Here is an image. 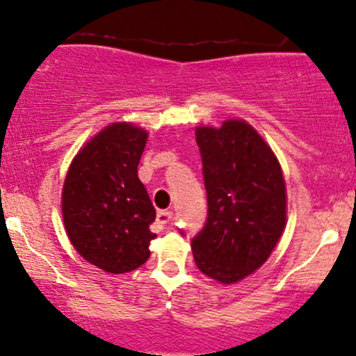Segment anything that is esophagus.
Listing matches in <instances>:
<instances>
[{
	"label": "esophagus",
	"mask_w": 356,
	"mask_h": 356,
	"mask_svg": "<svg viewBox=\"0 0 356 356\" xmlns=\"http://www.w3.org/2000/svg\"><path fill=\"white\" fill-rule=\"evenodd\" d=\"M172 222V211H167V209H163V211H159V215H156V223H159L160 227H168Z\"/></svg>",
	"instance_id": "esophagus-1"
}]
</instances>
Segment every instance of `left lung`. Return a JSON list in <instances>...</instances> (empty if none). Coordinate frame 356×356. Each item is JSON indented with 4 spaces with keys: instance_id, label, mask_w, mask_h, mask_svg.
Returning <instances> with one entry per match:
<instances>
[{
    "instance_id": "left-lung-1",
    "label": "left lung",
    "mask_w": 356,
    "mask_h": 356,
    "mask_svg": "<svg viewBox=\"0 0 356 356\" xmlns=\"http://www.w3.org/2000/svg\"><path fill=\"white\" fill-rule=\"evenodd\" d=\"M208 194L207 225L193 238L194 263L208 278L232 285L257 271L286 227L282 165L244 119L197 126Z\"/></svg>"
}]
</instances>
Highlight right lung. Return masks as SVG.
<instances>
[{"instance_id":"right-lung-1","label":"right lung","mask_w":356,"mask_h":356,"mask_svg":"<svg viewBox=\"0 0 356 356\" xmlns=\"http://www.w3.org/2000/svg\"><path fill=\"white\" fill-rule=\"evenodd\" d=\"M148 131L112 122L92 136L71 160L61 194L66 235L76 252L112 275L140 268L149 257L155 208L138 163Z\"/></svg>"}]
</instances>
